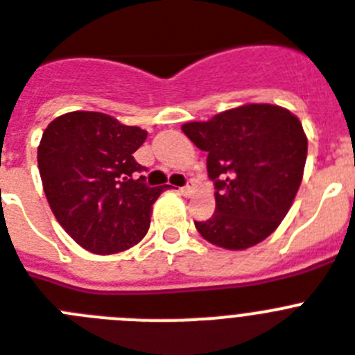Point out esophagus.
<instances>
[{"instance_id":"esophagus-1","label":"esophagus","mask_w":355,"mask_h":355,"mask_svg":"<svg viewBox=\"0 0 355 355\" xmlns=\"http://www.w3.org/2000/svg\"><path fill=\"white\" fill-rule=\"evenodd\" d=\"M178 191H180V195L182 196H191V193H193V186L191 184H187V186H184V187H180V189H178Z\"/></svg>"}]
</instances>
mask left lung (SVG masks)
Here are the masks:
<instances>
[{
  "label": "left lung",
  "mask_w": 355,
  "mask_h": 355,
  "mask_svg": "<svg viewBox=\"0 0 355 355\" xmlns=\"http://www.w3.org/2000/svg\"><path fill=\"white\" fill-rule=\"evenodd\" d=\"M182 132L207 151L216 209L195 222L209 243L243 251L276 231L300 189L306 135L300 119L276 104H243Z\"/></svg>",
  "instance_id": "8db88e82"
}]
</instances>
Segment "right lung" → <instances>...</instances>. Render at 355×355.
I'll return each mask as SVG.
<instances>
[{
    "mask_svg": "<svg viewBox=\"0 0 355 355\" xmlns=\"http://www.w3.org/2000/svg\"><path fill=\"white\" fill-rule=\"evenodd\" d=\"M148 132L99 112L53 119L41 137L37 166L61 227L83 249L113 254L137 245L150 229L151 205L168 186L150 187L133 159Z\"/></svg>",
    "mask_w": 355,
    "mask_h": 355,
    "instance_id": "1",
    "label": "right lung"
}]
</instances>
